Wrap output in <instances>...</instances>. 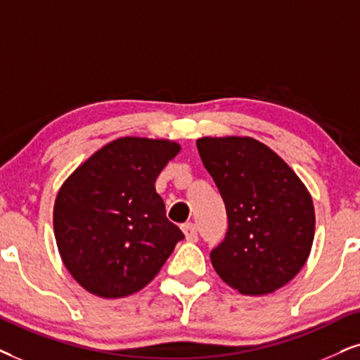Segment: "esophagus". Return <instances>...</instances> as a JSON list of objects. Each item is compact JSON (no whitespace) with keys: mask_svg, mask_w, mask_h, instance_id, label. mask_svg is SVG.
Instances as JSON below:
<instances>
[{"mask_svg":"<svg viewBox=\"0 0 360 360\" xmlns=\"http://www.w3.org/2000/svg\"><path fill=\"white\" fill-rule=\"evenodd\" d=\"M183 233L186 240H189V243H195V240H198V226L193 224V222H186V224H183Z\"/></svg>","mask_w":360,"mask_h":360,"instance_id":"esophagus-1","label":"esophagus"}]
</instances>
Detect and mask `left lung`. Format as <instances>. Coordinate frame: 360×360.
<instances>
[{"mask_svg":"<svg viewBox=\"0 0 360 360\" xmlns=\"http://www.w3.org/2000/svg\"><path fill=\"white\" fill-rule=\"evenodd\" d=\"M199 156L224 201L227 234L211 252L229 288L264 295L294 279L316 231L311 194L288 162L249 136L199 138Z\"/></svg>","mask_w":360,"mask_h":360,"instance_id":"1","label":"left lung"}]
</instances>
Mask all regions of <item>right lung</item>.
I'll return each instance as SVG.
<instances>
[{"label":"right lung","mask_w":360,"mask_h":360,"mask_svg":"<svg viewBox=\"0 0 360 360\" xmlns=\"http://www.w3.org/2000/svg\"><path fill=\"white\" fill-rule=\"evenodd\" d=\"M179 151L181 144L169 139L117 138L61 184L54 238L65 267L88 292L104 299L136 294L184 238L154 188Z\"/></svg>","instance_id":"1"}]
</instances>
